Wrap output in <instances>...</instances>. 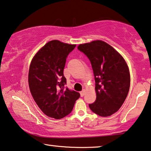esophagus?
<instances>
[{
	"label": "esophagus",
	"mask_w": 151,
	"mask_h": 151,
	"mask_svg": "<svg viewBox=\"0 0 151 151\" xmlns=\"http://www.w3.org/2000/svg\"><path fill=\"white\" fill-rule=\"evenodd\" d=\"M80 94H81V97H83L85 94V90L83 89L81 91H80Z\"/></svg>",
	"instance_id": "esophagus-1"
}]
</instances>
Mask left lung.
<instances>
[{
    "label": "left lung",
    "instance_id": "obj_1",
    "mask_svg": "<svg viewBox=\"0 0 151 151\" xmlns=\"http://www.w3.org/2000/svg\"><path fill=\"white\" fill-rule=\"evenodd\" d=\"M78 49L88 58L96 82V100L89 106L101 116H109L120 109L130 86L129 68L113 47L102 40L81 44Z\"/></svg>",
    "mask_w": 151,
    "mask_h": 151
}]
</instances>
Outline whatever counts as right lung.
Segmentation results:
<instances>
[{
	"instance_id": "1",
	"label": "right lung",
	"mask_w": 151,
	"mask_h": 151,
	"mask_svg": "<svg viewBox=\"0 0 151 151\" xmlns=\"http://www.w3.org/2000/svg\"><path fill=\"white\" fill-rule=\"evenodd\" d=\"M76 45L51 40L42 47L31 62L29 87L40 109L49 117L62 119L73 111L80 93L65 87L64 69L68 54Z\"/></svg>"
}]
</instances>
